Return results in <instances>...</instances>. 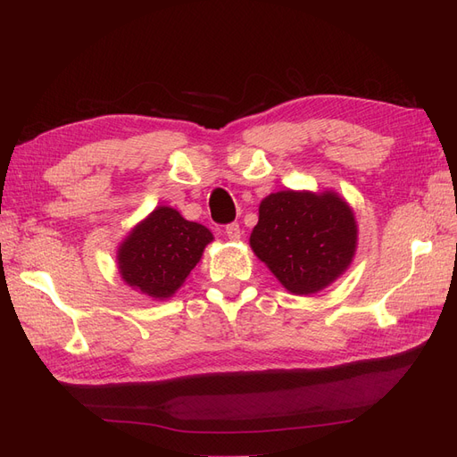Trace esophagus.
<instances>
[{"label":"esophagus","mask_w":457,"mask_h":457,"mask_svg":"<svg viewBox=\"0 0 457 457\" xmlns=\"http://www.w3.org/2000/svg\"><path fill=\"white\" fill-rule=\"evenodd\" d=\"M225 234L228 240H240L242 237V230H240V225L238 223H230L225 227Z\"/></svg>","instance_id":"esophagus-1"}]
</instances>
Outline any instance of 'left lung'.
Wrapping results in <instances>:
<instances>
[{
	"instance_id": "left-lung-1",
	"label": "left lung",
	"mask_w": 457,
	"mask_h": 457,
	"mask_svg": "<svg viewBox=\"0 0 457 457\" xmlns=\"http://www.w3.org/2000/svg\"><path fill=\"white\" fill-rule=\"evenodd\" d=\"M356 234L354 213L336 192L280 190L261 202L250 245L287 292L309 295L349 269Z\"/></svg>"
}]
</instances>
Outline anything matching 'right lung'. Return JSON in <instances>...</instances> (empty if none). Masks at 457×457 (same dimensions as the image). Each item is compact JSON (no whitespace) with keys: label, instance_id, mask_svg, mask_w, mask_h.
<instances>
[{"label":"right lung","instance_id":"1","mask_svg":"<svg viewBox=\"0 0 457 457\" xmlns=\"http://www.w3.org/2000/svg\"><path fill=\"white\" fill-rule=\"evenodd\" d=\"M212 240L213 234L204 225L160 205L120 244V274L145 295L168 299L183 286Z\"/></svg>","mask_w":457,"mask_h":457}]
</instances>
